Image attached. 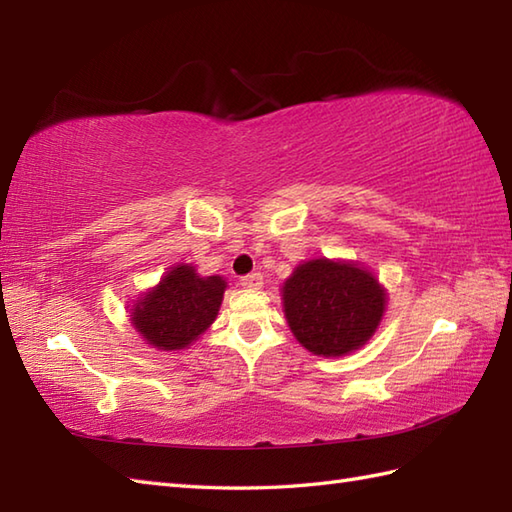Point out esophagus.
Listing matches in <instances>:
<instances>
[{"mask_svg":"<svg viewBox=\"0 0 512 512\" xmlns=\"http://www.w3.org/2000/svg\"><path fill=\"white\" fill-rule=\"evenodd\" d=\"M239 284H242L244 288L257 290V288L264 286V277H262V273H248V275H244L242 279H239Z\"/></svg>","mask_w":512,"mask_h":512,"instance_id":"obj_1","label":"esophagus"}]
</instances>
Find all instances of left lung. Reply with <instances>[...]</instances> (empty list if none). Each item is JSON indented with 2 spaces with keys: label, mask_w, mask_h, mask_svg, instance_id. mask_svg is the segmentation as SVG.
Segmentation results:
<instances>
[{
  "label": "left lung",
  "mask_w": 512,
  "mask_h": 512,
  "mask_svg": "<svg viewBox=\"0 0 512 512\" xmlns=\"http://www.w3.org/2000/svg\"><path fill=\"white\" fill-rule=\"evenodd\" d=\"M284 312L297 341L317 356H343L378 328L385 290L356 264L314 259L284 284Z\"/></svg>",
  "instance_id": "8db88e82"
}]
</instances>
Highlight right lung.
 Here are the masks:
<instances>
[{
	"label": "right lung",
	"instance_id": "obj_1",
	"mask_svg": "<svg viewBox=\"0 0 512 512\" xmlns=\"http://www.w3.org/2000/svg\"><path fill=\"white\" fill-rule=\"evenodd\" d=\"M224 288L222 277H198L193 266H176L136 303L132 323L149 345L182 350L215 321Z\"/></svg>",
	"mask_w": 512,
	"mask_h": 512
}]
</instances>
